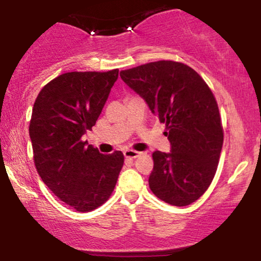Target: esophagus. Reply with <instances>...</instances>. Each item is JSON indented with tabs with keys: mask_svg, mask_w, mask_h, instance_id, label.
<instances>
[{
	"mask_svg": "<svg viewBox=\"0 0 261 261\" xmlns=\"http://www.w3.org/2000/svg\"><path fill=\"white\" fill-rule=\"evenodd\" d=\"M141 154V152H137V151H134V149H125L124 151V155L128 160H135V158H137L139 155Z\"/></svg>",
	"mask_w": 261,
	"mask_h": 261,
	"instance_id": "1",
	"label": "esophagus"
}]
</instances>
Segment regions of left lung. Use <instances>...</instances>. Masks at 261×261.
Here are the masks:
<instances>
[{"instance_id": "8db88e82", "label": "left lung", "mask_w": 261, "mask_h": 261, "mask_svg": "<svg viewBox=\"0 0 261 261\" xmlns=\"http://www.w3.org/2000/svg\"><path fill=\"white\" fill-rule=\"evenodd\" d=\"M120 77L166 124L170 152L152 154V193L169 205H190L211 184L223 145L211 89L191 67L164 60L121 71Z\"/></svg>"}]
</instances>
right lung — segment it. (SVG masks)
Instances as JSON below:
<instances>
[{"label": "right lung", "mask_w": 261, "mask_h": 261, "mask_svg": "<svg viewBox=\"0 0 261 261\" xmlns=\"http://www.w3.org/2000/svg\"><path fill=\"white\" fill-rule=\"evenodd\" d=\"M119 76L67 72L41 89L33 107L29 136L34 163L46 187L79 212L99 207L112 195L124 154H103L82 136L92 130Z\"/></svg>", "instance_id": "obj_1"}]
</instances>
